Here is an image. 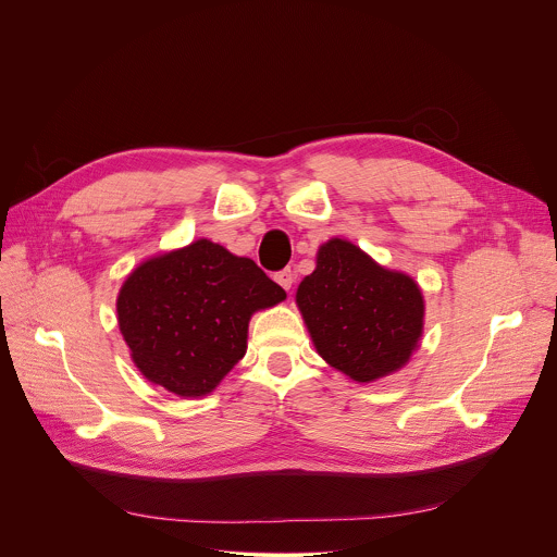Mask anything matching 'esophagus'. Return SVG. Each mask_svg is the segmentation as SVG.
Here are the masks:
<instances>
[{"mask_svg":"<svg viewBox=\"0 0 557 557\" xmlns=\"http://www.w3.org/2000/svg\"><path fill=\"white\" fill-rule=\"evenodd\" d=\"M275 282L284 288V290H290V286H293V282H295V277H293V273H290V269H284V271H280V273H275Z\"/></svg>","mask_w":557,"mask_h":557,"instance_id":"1","label":"esophagus"}]
</instances>
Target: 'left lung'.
<instances>
[{"mask_svg":"<svg viewBox=\"0 0 557 557\" xmlns=\"http://www.w3.org/2000/svg\"><path fill=\"white\" fill-rule=\"evenodd\" d=\"M295 304L314 350L357 383L406 368L423 337L425 299L417 280L381 267L344 237L317 251Z\"/></svg>","mask_w":557,"mask_h":557,"instance_id":"left-lung-1","label":"left lung"}]
</instances>
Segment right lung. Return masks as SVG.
<instances>
[{
  "label": "right lung",
  "mask_w": 557,
  "mask_h": 557,
  "mask_svg": "<svg viewBox=\"0 0 557 557\" xmlns=\"http://www.w3.org/2000/svg\"><path fill=\"white\" fill-rule=\"evenodd\" d=\"M284 299L253 260L200 237L140 262L119 290L116 320L149 383L200 399L245 357L253 312Z\"/></svg>",
  "instance_id": "add662e5"
}]
</instances>
